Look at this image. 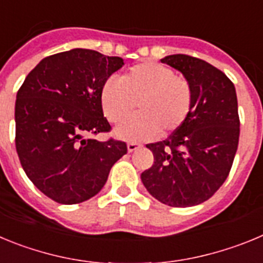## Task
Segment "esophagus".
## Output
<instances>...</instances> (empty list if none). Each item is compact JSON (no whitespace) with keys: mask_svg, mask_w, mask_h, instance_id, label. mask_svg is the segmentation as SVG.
<instances>
[{"mask_svg":"<svg viewBox=\"0 0 263 263\" xmlns=\"http://www.w3.org/2000/svg\"><path fill=\"white\" fill-rule=\"evenodd\" d=\"M139 147H141V145H138V143H136V142H129V143H127V152H129V153L136 152L137 148H139Z\"/></svg>","mask_w":263,"mask_h":263,"instance_id":"obj_1","label":"esophagus"}]
</instances>
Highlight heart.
<instances>
[{"label": "heart", "instance_id": "1", "mask_svg": "<svg viewBox=\"0 0 263 263\" xmlns=\"http://www.w3.org/2000/svg\"><path fill=\"white\" fill-rule=\"evenodd\" d=\"M137 110L139 115L116 127L126 141H146L174 133L184 124L194 106V90L182 76L158 63L145 62L120 78L108 79L100 90V105L109 122L118 124Z\"/></svg>", "mask_w": 263, "mask_h": 263}]
</instances>
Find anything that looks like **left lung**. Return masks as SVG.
<instances>
[{"label": "left lung", "mask_w": 263, "mask_h": 263, "mask_svg": "<svg viewBox=\"0 0 263 263\" xmlns=\"http://www.w3.org/2000/svg\"><path fill=\"white\" fill-rule=\"evenodd\" d=\"M182 72L194 90V106L168 139L148 143L154 164L141 179L148 194L170 206H192L221 187L240 137L236 88L224 72L183 53L160 59Z\"/></svg>", "instance_id": "left-lung-1"}]
</instances>
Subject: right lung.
<instances>
[{
  "mask_svg": "<svg viewBox=\"0 0 263 263\" xmlns=\"http://www.w3.org/2000/svg\"><path fill=\"white\" fill-rule=\"evenodd\" d=\"M124 59L73 48L42 59L15 101V147L39 191L60 204H78L101 191L126 143L100 142L88 134L109 132L100 105L104 83Z\"/></svg>",
  "mask_w": 263,
  "mask_h": 263,
  "instance_id": "1",
  "label": "right lung"
}]
</instances>
